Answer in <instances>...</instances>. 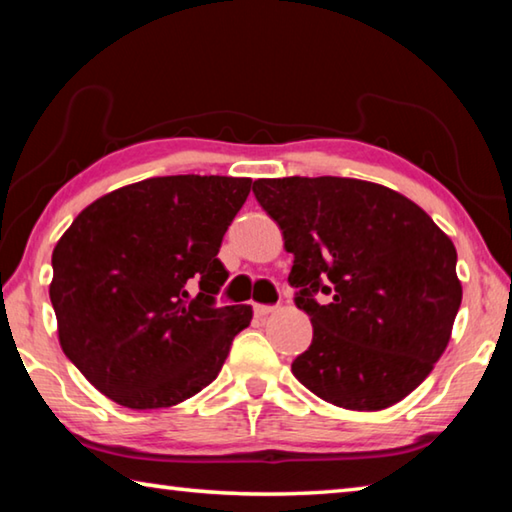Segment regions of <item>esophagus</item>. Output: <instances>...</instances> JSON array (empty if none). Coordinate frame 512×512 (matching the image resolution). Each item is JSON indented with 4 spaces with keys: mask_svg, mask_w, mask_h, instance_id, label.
I'll use <instances>...</instances> for the list:
<instances>
[{
    "mask_svg": "<svg viewBox=\"0 0 512 512\" xmlns=\"http://www.w3.org/2000/svg\"><path fill=\"white\" fill-rule=\"evenodd\" d=\"M253 311L257 316H268V314H273L275 307L273 305H253Z\"/></svg>",
    "mask_w": 512,
    "mask_h": 512,
    "instance_id": "1",
    "label": "esophagus"
}]
</instances>
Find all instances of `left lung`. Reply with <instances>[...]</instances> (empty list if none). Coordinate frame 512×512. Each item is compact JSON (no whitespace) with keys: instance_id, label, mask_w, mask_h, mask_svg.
<instances>
[{"instance_id":"8db88e82","label":"left lung","mask_w":512,"mask_h":512,"mask_svg":"<svg viewBox=\"0 0 512 512\" xmlns=\"http://www.w3.org/2000/svg\"><path fill=\"white\" fill-rule=\"evenodd\" d=\"M253 194L280 225L289 284L314 327L293 375L350 411L404 400L445 352L461 307L452 239L422 207L368 180L259 178Z\"/></svg>"}]
</instances>
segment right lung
<instances>
[{
  "label": "right lung",
  "mask_w": 512,
  "mask_h": 512,
  "mask_svg": "<svg viewBox=\"0 0 512 512\" xmlns=\"http://www.w3.org/2000/svg\"><path fill=\"white\" fill-rule=\"evenodd\" d=\"M250 185L149 178L97 198L58 239L49 298L60 348L112 402L164 409L221 372L253 318L248 305H214L228 280L216 255Z\"/></svg>",
  "instance_id": "add662e5"
}]
</instances>
